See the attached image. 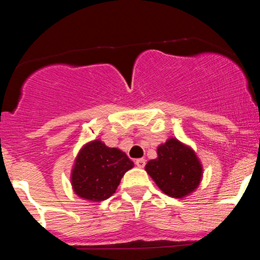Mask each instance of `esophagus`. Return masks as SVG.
Listing matches in <instances>:
<instances>
[{
	"mask_svg": "<svg viewBox=\"0 0 260 260\" xmlns=\"http://www.w3.org/2000/svg\"><path fill=\"white\" fill-rule=\"evenodd\" d=\"M136 165L140 169L144 168V166H145V159H143V157H142V159H137L136 160Z\"/></svg>",
	"mask_w": 260,
	"mask_h": 260,
	"instance_id": "34e87169",
	"label": "esophagus"
}]
</instances>
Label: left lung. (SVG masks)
<instances>
[{
	"instance_id": "left-lung-1",
	"label": "left lung",
	"mask_w": 260,
	"mask_h": 260,
	"mask_svg": "<svg viewBox=\"0 0 260 260\" xmlns=\"http://www.w3.org/2000/svg\"><path fill=\"white\" fill-rule=\"evenodd\" d=\"M157 157L149 160L145 171L157 187L172 198H183L198 188L203 168L192 148L176 138L157 147Z\"/></svg>"
}]
</instances>
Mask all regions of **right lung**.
<instances>
[{
  "instance_id": "add662e5",
  "label": "right lung",
  "mask_w": 260,
  "mask_h": 260,
  "mask_svg": "<svg viewBox=\"0 0 260 260\" xmlns=\"http://www.w3.org/2000/svg\"><path fill=\"white\" fill-rule=\"evenodd\" d=\"M133 166L120 149L106 147L99 139L86 143L77 155L71 175L74 193L89 202L105 201Z\"/></svg>"
}]
</instances>
